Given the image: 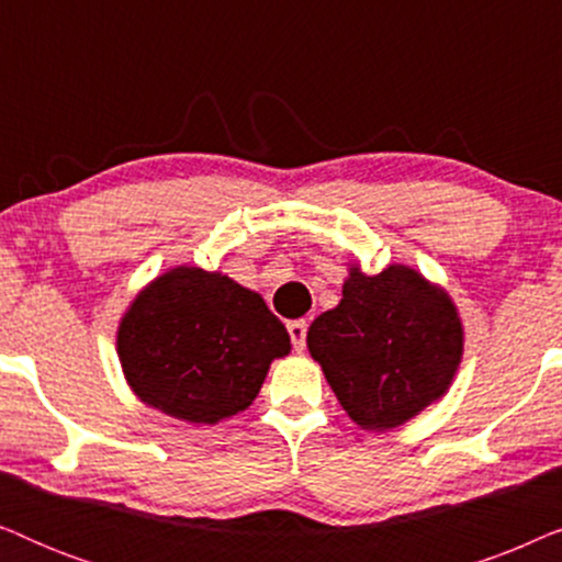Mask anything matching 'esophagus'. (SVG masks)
<instances>
[{"label": "esophagus", "mask_w": 562, "mask_h": 562, "mask_svg": "<svg viewBox=\"0 0 562 562\" xmlns=\"http://www.w3.org/2000/svg\"><path fill=\"white\" fill-rule=\"evenodd\" d=\"M289 335H291V342H294V348L302 352L306 345V322L304 319L289 322Z\"/></svg>", "instance_id": "1"}]
</instances>
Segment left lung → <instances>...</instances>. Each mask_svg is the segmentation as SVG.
<instances>
[{
  "mask_svg": "<svg viewBox=\"0 0 562 562\" xmlns=\"http://www.w3.org/2000/svg\"><path fill=\"white\" fill-rule=\"evenodd\" d=\"M306 345L350 419L389 429L448 391L463 327L450 299L412 268H352L342 302L312 322Z\"/></svg>",
  "mask_w": 562,
  "mask_h": 562,
  "instance_id": "1",
  "label": "left lung"
}]
</instances>
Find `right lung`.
Returning a JSON list of instances; mask_svg holds the SVG:
<instances>
[{
  "label": "right lung",
  "instance_id": "obj_1",
  "mask_svg": "<svg viewBox=\"0 0 562 562\" xmlns=\"http://www.w3.org/2000/svg\"><path fill=\"white\" fill-rule=\"evenodd\" d=\"M291 348L263 299L222 273L173 268L135 299L117 352L145 404L194 425L250 406L273 358Z\"/></svg>",
  "mask_w": 562,
  "mask_h": 562
}]
</instances>
